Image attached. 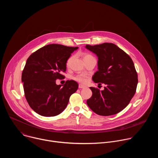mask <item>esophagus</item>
<instances>
[{"label":"esophagus","mask_w":158,"mask_h":158,"mask_svg":"<svg viewBox=\"0 0 158 158\" xmlns=\"http://www.w3.org/2000/svg\"><path fill=\"white\" fill-rule=\"evenodd\" d=\"M85 86H84V85H82V84H79V89H84V88H85Z\"/></svg>","instance_id":"esophagus-1"}]
</instances>
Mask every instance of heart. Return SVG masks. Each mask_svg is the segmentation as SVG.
Returning a JSON list of instances; mask_svg holds the SVG:
<instances>
[{"label": "heart", "mask_w": 158, "mask_h": 158, "mask_svg": "<svg viewBox=\"0 0 158 158\" xmlns=\"http://www.w3.org/2000/svg\"><path fill=\"white\" fill-rule=\"evenodd\" d=\"M90 56H91L89 55V54H84V55H83L84 59H85V58H86V57H90ZM73 57H71L70 58L68 59V60H67V63H66V64H67V66H69V65H70L71 62L72 60H73ZM74 79L75 81H76L77 82H80V83L85 84V83L87 81V77L85 75L83 74H77V75L75 76L74 77Z\"/></svg>", "instance_id": "b5f03b06"}]
</instances>
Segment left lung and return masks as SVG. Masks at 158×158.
Returning <instances> with one entry per match:
<instances>
[{"instance_id":"left-lung-1","label":"left lung","mask_w":158,"mask_h":158,"mask_svg":"<svg viewBox=\"0 0 158 158\" xmlns=\"http://www.w3.org/2000/svg\"><path fill=\"white\" fill-rule=\"evenodd\" d=\"M85 48L98 57V71L93 77V81L106 85L101 91L90 87L93 95L87 104L98 115L116 114L128 105L136 91L138 79L133 61L112 43L86 45Z\"/></svg>"}]
</instances>
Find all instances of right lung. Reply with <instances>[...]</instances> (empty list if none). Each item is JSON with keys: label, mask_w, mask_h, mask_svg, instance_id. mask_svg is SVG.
Returning a JSON list of instances; mask_svg holds the SVG:
<instances>
[{"label": "right lung", "mask_w": 158, "mask_h": 158, "mask_svg": "<svg viewBox=\"0 0 158 158\" xmlns=\"http://www.w3.org/2000/svg\"><path fill=\"white\" fill-rule=\"evenodd\" d=\"M78 47L49 44L32 53L27 59L22 74L26 100L39 115L52 117L65 109L70 96L78 89V84L67 81L57 85V79H63L67 60Z\"/></svg>", "instance_id": "add662e5"}]
</instances>
